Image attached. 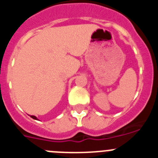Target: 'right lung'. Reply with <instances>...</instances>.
I'll use <instances>...</instances> for the list:
<instances>
[{"label": "right lung", "instance_id": "right-lung-1", "mask_svg": "<svg viewBox=\"0 0 158 158\" xmlns=\"http://www.w3.org/2000/svg\"><path fill=\"white\" fill-rule=\"evenodd\" d=\"M31 117L32 118H34V119H36V120H37V118H36L35 116V115H30Z\"/></svg>", "mask_w": 158, "mask_h": 158}]
</instances>
